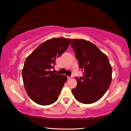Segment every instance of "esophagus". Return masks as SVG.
I'll list each match as a JSON object with an SVG mask.
<instances>
[{"mask_svg": "<svg viewBox=\"0 0 131 131\" xmlns=\"http://www.w3.org/2000/svg\"><path fill=\"white\" fill-rule=\"evenodd\" d=\"M73 76H68V79H71L72 78H73Z\"/></svg>", "mask_w": 131, "mask_h": 131, "instance_id": "34e87169", "label": "esophagus"}]
</instances>
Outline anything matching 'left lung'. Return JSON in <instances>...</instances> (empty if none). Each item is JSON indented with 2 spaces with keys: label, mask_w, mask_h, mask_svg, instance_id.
Listing matches in <instances>:
<instances>
[{
  "label": "left lung",
  "mask_w": 131,
  "mask_h": 131,
  "mask_svg": "<svg viewBox=\"0 0 131 131\" xmlns=\"http://www.w3.org/2000/svg\"><path fill=\"white\" fill-rule=\"evenodd\" d=\"M83 76L76 77L77 86L72 89L76 100L91 104L100 100L108 89L112 69L108 58L95 45L83 39H71Z\"/></svg>",
  "instance_id": "left-lung-1"
}]
</instances>
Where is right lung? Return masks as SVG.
<instances>
[{
  "instance_id": "obj_1",
  "label": "right lung",
  "mask_w": 131,
  "mask_h": 131,
  "mask_svg": "<svg viewBox=\"0 0 131 131\" xmlns=\"http://www.w3.org/2000/svg\"><path fill=\"white\" fill-rule=\"evenodd\" d=\"M70 43V39H51L39 45L26 58L23 68V80L27 94L35 103L49 105L58 100L67 77L51 70Z\"/></svg>"
}]
</instances>
